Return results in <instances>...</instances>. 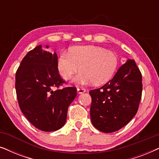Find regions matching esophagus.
I'll list each match as a JSON object with an SVG mask.
<instances>
[{
  "label": "esophagus",
  "mask_w": 159,
  "mask_h": 159,
  "mask_svg": "<svg viewBox=\"0 0 159 159\" xmlns=\"http://www.w3.org/2000/svg\"><path fill=\"white\" fill-rule=\"evenodd\" d=\"M85 89L84 88H77V93H79V94H82V93H84L85 92Z\"/></svg>",
  "instance_id": "34e87169"
}]
</instances>
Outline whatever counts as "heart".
I'll return each instance as SVG.
<instances>
[{
  "instance_id": "1",
  "label": "heart",
  "mask_w": 159,
  "mask_h": 159,
  "mask_svg": "<svg viewBox=\"0 0 159 159\" xmlns=\"http://www.w3.org/2000/svg\"><path fill=\"white\" fill-rule=\"evenodd\" d=\"M119 65V58L114 52L97 46H77L69 53L63 52L58 61V69L64 80L74 78L77 84L86 85L93 82L102 84L111 79Z\"/></svg>"
}]
</instances>
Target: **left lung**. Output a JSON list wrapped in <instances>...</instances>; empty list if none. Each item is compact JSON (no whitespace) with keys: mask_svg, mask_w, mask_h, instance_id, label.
I'll list each match as a JSON object with an SVG mask.
<instances>
[{"mask_svg":"<svg viewBox=\"0 0 159 159\" xmlns=\"http://www.w3.org/2000/svg\"><path fill=\"white\" fill-rule=\"evenodd\" d=\"M142 75L134 60L128 59L112 80L90 90V117L100 131L109 133L125 127L135 116L142 96Z\"/></svg>","mask_w":159,"mask_h":159,"instance_id":"8db88e82","label":"left lung"}]
</instances>
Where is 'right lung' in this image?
Instances as JSON below:
<instances>
[{
  "label": "right lung",
  "instance_id": "1",
  "mask_svg": "<svg viewBox=\"0 0 159 159\" xmlns=\"http://www.w3.org/2000/svg\"><path fill=\"white\" fill-rule=\"evenodd\" d=\"M64 82L58 73L57 54L44 51L42 45L28 52L21 61L15 83L19 106L27 120L38 129L56 131L66 123L67 111L77 96V88L53 90Z\"/></svg>",
  "mask_w": 159,
  "mask_h": 159
}]
</instances>
